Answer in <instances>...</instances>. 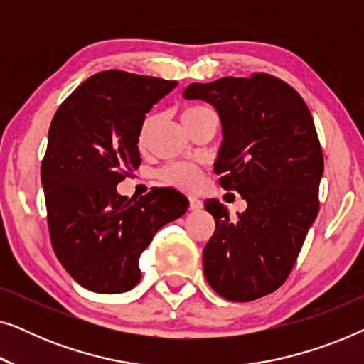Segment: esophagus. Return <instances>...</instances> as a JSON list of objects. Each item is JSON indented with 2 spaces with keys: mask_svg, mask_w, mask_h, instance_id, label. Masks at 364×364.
Instances as JSON below:
<instances>
[{
  "mask_svg": "<svg viewBox=\"0 0 364 364\" xmlns=\"http://www.w3.org/2000/svg\"><path fill=\"white\" fill-rule=\"evenodd\" d=\"M202 207H203V203H202L200 198L188 197V208H191V210H200Z\"/></svg>",
  "mask_w": 364,
  "mask_h": 364,
  "instance_id": "esophagus-1",
  "label": "esophagus"
}]
</instances>
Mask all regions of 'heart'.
<instances>
[{"label":"heart","instance_id":"heart-1","mask_svg":"<svg viewBox=\"0 0 364 364\" xmlns=\"http://www.w3.org/2000/svg\"><path fill=\"white\" fill-rule=\"evenodd\" d=\"M203 109L205 107H200V106L186 107L181 114L182 121L187 117L196 116V114L203 111ZM149 121H151V119L147 117L142 124L141 132H139V146L141 147L146 144ZM159 176H161V181L164 183H167V186H172V187H177V188H182V191H193V188L198 186V182H200V171H198V167L193 166V164H171V166L162 168Z\"/></svg>","mask_w":364,"mask_h":364}]
</instances>
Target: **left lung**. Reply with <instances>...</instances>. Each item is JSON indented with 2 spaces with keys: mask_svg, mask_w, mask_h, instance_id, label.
I'll use <instances>...</instances> for the list:
<instances>
[{
  "mask_svg": "<svg viewBox=\"0 0 364 364\" xmlns=\"http://www.w3.org/2000/svg\"><path fill=\"white\" fill-rule=\"evenodd\" d=\"M183 97L215 107L222 146L213 164L223 188L245 198L230 218L217 198L205 200L215 232L203 248V273L230 301L275 291L290 275L318 215L323 152L300 94L268 74L192 82Z\"/></svg>",
  "mask_w": 364,
  "mask_h": 364,
  "instance_id": "left-lung-1",
  "label": "left lung"
}]
</instances>
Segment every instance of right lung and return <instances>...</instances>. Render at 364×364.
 Listing matches in <instances>:
<instances>
[{"mask_svg": "<svg viewBox=\"0 0 364 364\" xmlns=\"http://www.w3.org/2000/svg\"><path fill=\"white\" fill-rule=\"evenodd\" d=\"M176 81L102 71L86 79L54 114L41 182L53 250L79 285L124 293L141 280L139 257L159 228L187 212L176 188L127 198L117 183L141 164L139 132Z\"/></svg>", "mask_w": 364, "mask_h": 364, "instance_id": "obj_1", "label": "right lung"}]
</instances>
